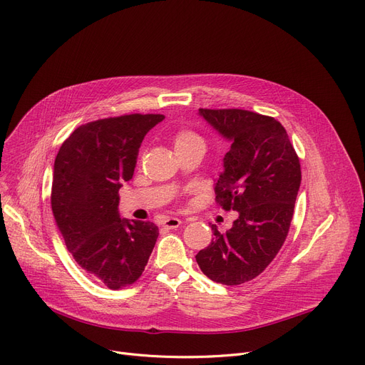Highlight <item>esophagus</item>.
Segmentation results:
<instances>
[{"mask_svg":"<svg viewBox=\"0 0 365 365\" xmlns=\"http://www.w3.org/2000/svg\"><path fill=\"white\" fill-rule=\"evenodd\" d=\"M181 223H182V220L178 219V217H168V219L163 220V227L166 230H175L181 225Z\"/></svg>","mask_w":365,"mask_h":365,"instance_id":"esophagus-1","label":"esophagus"}]
</instances>
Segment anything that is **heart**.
<instances>
[{
  "mask_svg": "<svg viewBox=\"0 0 365 365\" xmlns=\"http://www.w3.org/2000/svg\"><path fill=\"white\" fill-rule=\"evenodd\" d=\"M194 145H203L205 146V142L197 133H194L191 130H181L174 137L175 150L180 149V148H187V146H194Z\"/></svg>",
  "mask_w": 365,
  "mask_h": 365,
  "instance_id": "obj_1",
  "label": "heart"
}]
</instances>
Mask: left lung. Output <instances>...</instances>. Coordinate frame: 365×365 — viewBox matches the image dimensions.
Segmentation results:
<instances>
[{"label":"left lung","mask_w":365,"mask_h":365,"mask_svg":"<svg viewBox=\"0 0 365 365\" xmlns=\"http://www.w3.org/2000/svg\"><path fill=\"white\" fill-rule=\"evenodd\" d=\"M199 112L232 142L215 200L240 216L225 234L212 225L215 238L195 260L213 282L241 285L257 277L287 240L301 184L299 158L287 130L273 117L245 109Z\"/></svg>","instance_id":"left-lung-1"}]
</instances>
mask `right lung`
Segmentation results:
<instances>
[{
  "mask_svg": "<svg viewBox=\"0 0 365 365\" xmlns=\"http://www.w3.org/2000/svg\"><path fill=\"white\" fill-rule=\"evenodd\" d=\"M163 118L130 114L83 124L55 158V222L77 264L109 289L142 276L159 235L153 222L120 217L118 191L133 178L145 135Z\"/></svg>",
  "mask_w": 365,
  "mask_h": 365,
  "instance_id": "obj_1",
  "label": "right lung"
}]
</instances>
